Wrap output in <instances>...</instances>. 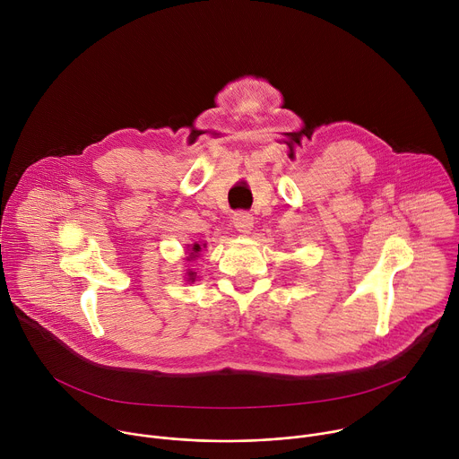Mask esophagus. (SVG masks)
<instances>
[{
  "instance_id": "esophagus-1",
  "label": "esophagus",
  "mask_w": 459,
  "mask_h": 459,
  "mask_svg": "<svg viewBox=\"0 0 459 459\" xmlns=\"http://www.w3.org/2000/svg\"><path fill=\"white\" fill-rule=\"evenodd\" d=\"M232 223H234V227H236L239 232L248 234L250 229H252V225H254V216L248 214V212H245V211H238V212H234V216H232Z\"/></svg>"
}]
</instances>
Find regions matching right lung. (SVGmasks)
Listing matches in <instances>:
<instances>
[{
  "mask_svg": "<svg viewBox=\"0 0 459 459\" xmlns=\"http://www.w3.org/2000/svg\"><path fill=\"white\" fill-rule=\"evenodd\" d=\"M200 250H202V247H200V245H198V243H195V245H192V252H190V254H192V255H194V254H195V252H200Z\"/></svg>",
  "mask_w": 459,
  "mask_h": 459,
  "instance_id": "right-lung-1",
  "label": "right lung"
}]
</instances>
